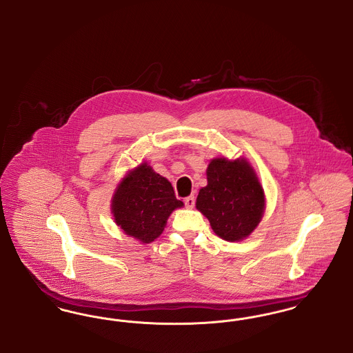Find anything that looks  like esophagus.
<instances>
[{
	"instance_id": "esophagus-1",
	"label": "esophagus",
	"mask_w": 353,
	"mask_h": 353,
	"mask_svg": "<svg viewBox=\"0 0 353 353\" xmlns=\"http://www.w3.org/2000/svg\"><path fill=\"white\" fill-rule=\"evenodd\" d=\"M185 206L186 208H189V209H192L193 206H194V203H196V200H194V196H189V197H186L184 200Z\"/></svg>"
}]
</instances>
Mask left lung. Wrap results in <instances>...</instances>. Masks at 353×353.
<instances>
[{
  "mask_svg": "<svg viewBox=\"0 0 353 353\" xmlns=\"http://www.w3.org/2000/svg\"><path fill=\"white\" fill-rule=\"evenodd\" d=\"M208 185L200 189L196 208L225 241L252 234L265 212V193L245 159H213L206 170Z\"/></svg>",
  "mask_w": 353,
  "mask_h": 353,
  "instance_id": "obj_1",
  "label": "left lung"
}]
</instances>
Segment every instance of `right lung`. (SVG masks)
Here are the masks:
<instances>
[{"mask_svg": "<svg viewBox=\"0 0 353 353\" xmlns=\"http://www.w3.org/2000/svg\"><path fill=\"white\" fill-rule=\"evenodd\" d=\"M184 206L168 180L143 163L120 183L111 210L117 225L127 235L151 243L163 233L170 213Z\"/></svg>", "mask_w": 353, "mask_h": 353, "instance_id": "1", "label": "right lung"}]
</instances>
